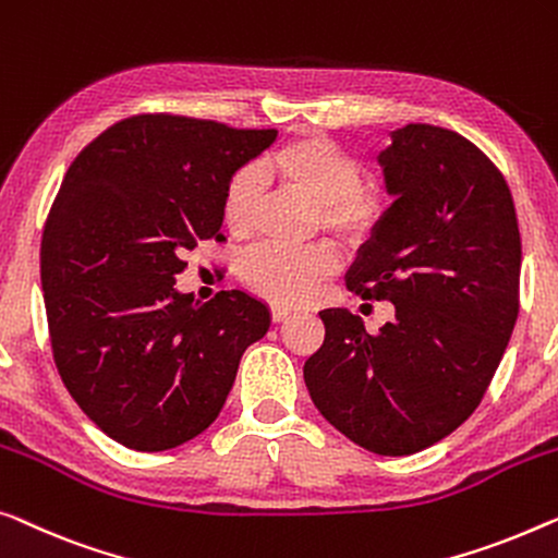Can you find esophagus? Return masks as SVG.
I'll use <instances>...</instances> for the list:
<instances>
[{"mask_svg": "<svg viewBox=\"0 0 558 558\" xmlns=\"http://www.w3.org/2000/svg\"><path fill=\"white\" fill-rule=\"evenodd\" d=\"M289 314H292V306L287 304H271V319L274 322H284Z\"/></svg>", "mask_w": 558, "mask_h": 558, "instance_id": "obj_1", "label": "esophagus"}]
</instances>
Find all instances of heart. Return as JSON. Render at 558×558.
<instances>
[{"instance_id": "obj_1", "label": "heart", "mask_w": 558, "mask_h": 558, "mask_svg": "<svg viewBox=\"0 0 558 558\" xmlns=\"http://www.w3.org/2000/svg\"><path fill=\"white\" fill-rule=\"evenodd\" d=\"M266 173L287 189L317 204L322 229L360 244L373 236L385 216V198L377 189L362 185V163L337 141L319 133H299L266 160ZM262 206L259 175L241 168L221 193V221L231 236L254 231ZM337 252L325 241L310 246L266 244L241 262V277L254 292L277 304H299L317 292L337 269Z\"/></svg>"}]
</instances>
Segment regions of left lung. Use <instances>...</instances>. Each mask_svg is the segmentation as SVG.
<instances>
[{"label": "left lung", "mask_w": 558, "mask_h": 558, "mask_svg": "<svg viewBox=\"0 0 558 558\" xmlns=\"http://www.w3.org/2000/svg\"><path fill=\"white\" fill-rule=\"evenodd\" d=\"M377 156L395 196L347 271V289L392 302L369 335L322 310L325 342L304 362L317 410L365 450L410 456L463 425L486 395L519 317L521 233L511 191L481 148L410 123Z\"/></svg>", "instance_id": "left-lung-1"}]
</instances>
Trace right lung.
I'll list each match as a JSON object with an SVG mask.
<instances>
[{
  "label": "right lung",
  "mask_w": 558,
  "mask_h": 558,
  "mask_svg": "<svg viewBox=\"0 0 558 558\" xmlns=\"http://www.w3.org/2000/svg\"><path fill=\"white\" fill-rule=\"evenodd\" d=\"M277 131L133 116L64 173L47 216L39 277L58 373L80 410L120 446L158 453L219 417L241 354L271 325L231 289L193 302L183 256L221 236V193Z\"/></svg>",
  "instance_id": "obj_1"
}]
</instances>
